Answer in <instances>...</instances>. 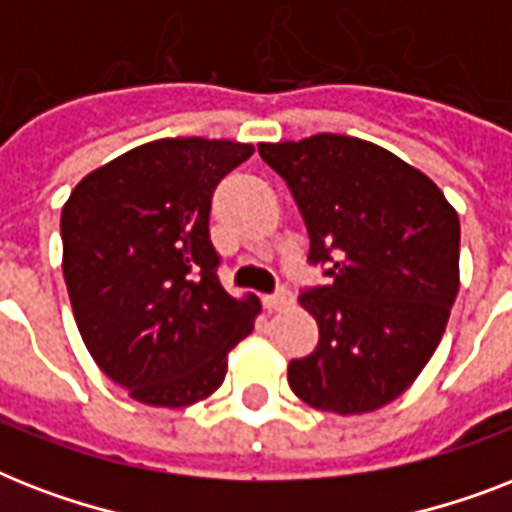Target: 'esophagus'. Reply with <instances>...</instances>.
Segmentation results:
<instances>
[{"instance_id": "1", "label": "esophagus", "mask_w": 512, "mask_h": 512, "mask_svg": "<svg viewBox=\"0 0 512 512\" xmlns=\"http://www.w3.org/2000/svg\"><path fill=\"white\" fill-rule=\"evenodd\" d=\"M263 305L268 308V311H284V308H289V305H292V295H289L287 289H284V292H279V295L263 297Z\"/></svg>"}]
</instances>
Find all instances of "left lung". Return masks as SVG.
<instances>
[{"instance_id":"left-lung-1","label":"left lung","mask_w":512,"mask_h":512,"mask_svg":"<svg viewBox=\"0 0 512 512\" xmlns=\"http://www.w3.org/2000/svg\"><path fill=\"white\" fill-rule=\"evenodd\" d=\"M257 151L292 191L308 260L329 265L327 287L300 295L319 345L289 364V388L342 417L396 401L436 353L460 289L457 209L369 140L321 132Z\"/></svg>"}]
</instances>
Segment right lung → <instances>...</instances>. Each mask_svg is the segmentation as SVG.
<instances>
[{
  "instance_id": "obj_1",
  "label": "right lung",
  "mask_w": 512,
  "mask_h": 512,
  "mask_svg": "<svg viewBox=\"0 0 512 512\" xmlns=\"http://www.w3.org/2000/svg\"><path fill=\"white\" fill-rule=\"evenodd\" d=\"M252 143L162 138L84 175L63 204V279L95 364L148 406L212 396L260 300L217 281L215 185Z\"/></svg>"
}]
</instances>
